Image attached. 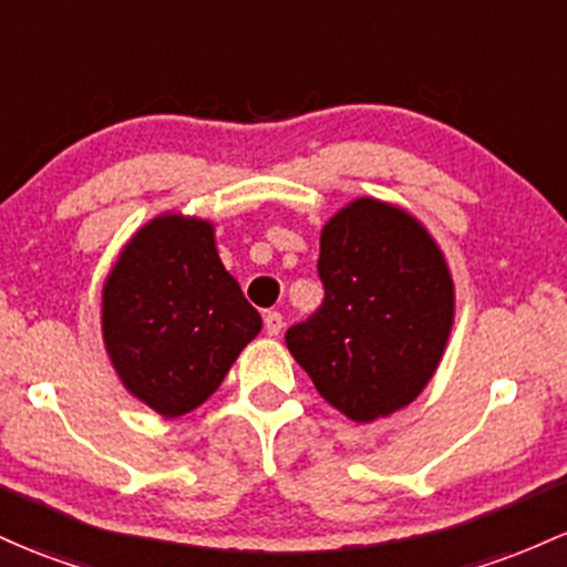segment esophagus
Instances as JSON below:
<instances>
[{"mask_svg": "<svg viewBox=\"0 0 567 567\" xmlns=\"http://www.w3.org/2000/svg\"><path fill=\"white\" fill-rule=\"evenodd\" d=\"M264 328H266V333H269V336L282 333V328H285L282 315H279V312H266L264 315Z\"/></svg>", "mask_w": 567, "mask_h": 567, "instance_id": "obj_1", "label": "esophagus"}]
</instances>
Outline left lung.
I'll use <instances>...</instances> for the list:
<instances>
[{
  "label": "left lung",
  "instance_id": "obj_1",
  "mask_svg": "<svg viewBox=\"0 0 567 567\" xmlns=\"http://www.w3.org/2000/svg\"><path fill=\"white\" fill-rule=\"evenodd\" d=\"M322 307L285 333L317 393L354 422L409 406L455 322V282L427 228L395 204L354 198L322 226Z\"/></svg>",
  "mask_w": 567,
  "mask_h": 567
}]
</instances>
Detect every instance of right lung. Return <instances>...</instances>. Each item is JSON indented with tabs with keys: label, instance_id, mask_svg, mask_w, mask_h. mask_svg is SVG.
<instances>
[{
	"label": "right lung",
	"instance_id": "1",
	"mask_svg": "<svg viewBox=\"0 0 567 567\" xmlns=\"http://www.w3.org/2000/svg\"><path fill=\"white\" fill-rule=\"evenodd\" d=\"M260 326L217 255L215 226L202 217H153L104 279L102 339L112 369L161 416L202 406Z\"/></svg>",
	"mask_w": 567,
	"mask_h": 567
}]
</instances>
